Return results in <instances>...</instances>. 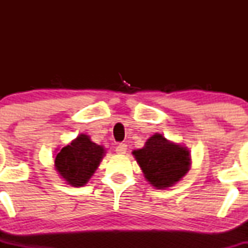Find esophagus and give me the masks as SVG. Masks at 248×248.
Segmentation results:
<instances>
[{
  "label": "esophagus",
  "mask_w": 248,
  "mask_h": 248,
  "mask_svg": "<svg viewBox=\"0 0 248 248\" xmlns=\"http://www.w3.org/2000/svg\"><path fill=\"white\" fill-rule=\"evenodd\" d=\"M115 152H116V154H119V155H124V154H126L127 144L126 143L118 144V146H116V148H115Z\"/></svg>",
  "instance_id": "1"
}]
</instances>
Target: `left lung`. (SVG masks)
Returning <instances> with one entry per match:
<instances>
[{
    "label": "left lung",
    "mask_w": 248,
    "mask_h": 248,
    "mask_svg": "<svg viewBox=\"0 0 248 248\" xmlns=\"http://www.w3.org/2000/svg\"><path fill=\"white\" fill-rule=\"evenodd\" d=\"M134 157L144 177L156 189L172 186L189 171V149L168 141L162 134H154L142 149L134 150Z\"/></svg>",
    "instance_id": "1"
}]
</instances>
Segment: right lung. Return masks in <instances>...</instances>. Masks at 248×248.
<instances>
[{
    "label": "right lung",
    "instance_id": "right-lung-1",
    "mask_svg": "<svg viewBox=\"0 0 248 248\" xmlns=\"http://www.w3.org/2000/svg\"><path fill=\"white\" fill-rule=\"evenodd\" d=\"M105 155L102 146L80 134L66 147L62 148L55 160L56 170L72 186H82L92 177Z\"/></svg>",
    "mask_w": 248,
    "mask_h": 248
}]
</instances>
